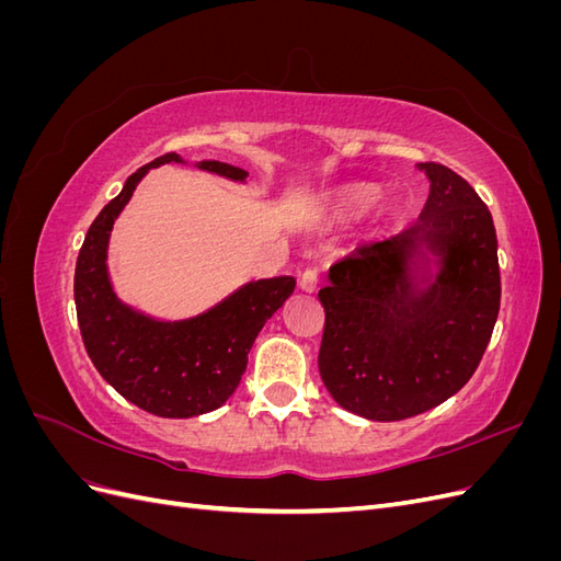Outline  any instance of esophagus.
<instances>
[{
    "instance_id": "1",
    "label": "esophagus",
    "mask_w": 561,
    "mask_h": 561,
    "mask_svg": "<svg viewBox=\"0 0 561 561\" xmlns=\"http://www.w3.org/2000/svg\"><path fill=\"white\" fill-rule=\"evenodd\" d=\"M299 287L304 293H313L316 287H318V274H316V268H307L304 271V274L299 276Z\"/></svg>"
}]
</instances>
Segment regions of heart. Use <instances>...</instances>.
I'll list each match as a JSON object with an SVG mask.
<instances>
[{"instance_id": "heart-1", "label": "heart", "mask_w": 561, "mask_h": 561, "mask_svg": "<svg viewBox=\"0 0 561 561\" xmlns=\"http://www.w3.org/2000/svg\"><path fill=\"white\" fill-rule=\"evenodd\" d=\"M381 198V190L377 184H351L339 190L330 198V210L342 217H363L377 206Z\"/></svg>"}]
</instances>
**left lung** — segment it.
Instances as JSON below:
<instances>
[{
	"mask_svg": "<svg viewBox=\"0 0 561 561\" xmlns=\"http://www.w3.org/2000/svg\"><path fill=\"white\" fill-rule=\"evenodd\" d=\"M416 168L431 182L419 222L355 248L318 293L320 379L344 410L369 421L410 419L458 393L501 307L489 208L447 165Z\"/></svg>",
	"mask_w": 561,
	"mask_h": 561,
	"instance_id": "1",
	"label": "left lung"
}]
</instances>
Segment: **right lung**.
Listing matches in <instances>:
<instances>
[{"mask_svg":"<svg viewBox=\"0 0 561 561\" xmlns=\"http://www.w3.org/2000/svg\"><path fill=\"white\" fill-rule=\"evenodd\" d=\"M163 163L186 161L173 151L138 168L93 219L77 257L75 304L89 358L118 396L149 414L192 419L217 410L233 396L254 339L293 295L295 278L248 280L215 307L180 320L154 318L118 297L107 266L114 222L135 186ZM194 165L233 182L248 178L243 168L222 161Z\"/></svg>","mask_w":561,"mask_h":561,"instance_id":"add662e5","label":"right lung"}]
</instances>
